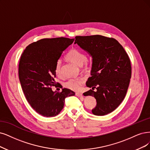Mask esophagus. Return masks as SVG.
<instances>
[{"label": "esophagus", "instance_id": "obj_1", "mask_svg": "<svg viewBox=\"0 0 150 150\" xmlns=\"http://www.w3.org/2000/svg\"><path fill=\"white\" fill-rule=\"evenodd\" d=\"M75 95H76V96H79V97H83V95L81 93H76Z\"/></svg>", "mask_w": 150, "mask_h": 150}]
</instances>
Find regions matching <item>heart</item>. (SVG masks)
<instances>
[{
  "label": "heart",
  "mask_w": 150,
  "mask_h": 150,
  "mask_svg": "<svg viewBox=\"0 0 150 150\" xmlns=\"http://www.w3.org/2000/svg\"><path fill=\"white\" fill-rule=\"evenodd\" d=\"M66 59L76 65L81 66L83 64H85L86 67H88V60H86V55L79 49H71L69 53L67 54ZM60 60H58L55 67V74L57 75H59L60 74ZM83 83L84 79L81 78V77L76 79H70L66 82H65L64 86L70 90L79 91L80 90L81 85Z\"/></svg>",
  "instance_id": "1"
}]
</instances>
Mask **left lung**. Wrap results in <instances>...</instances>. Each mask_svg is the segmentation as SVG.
<instances>
[{"label":"left lung","mask_w":150,"mask_h":150,"mask_svg":"<svg viewBox=\"0 0 150 150\" xmlns=\"http://www.w3.org/2000/svg\"><path fill=\"white\" fill-rule=\"evenodd\" d=\"M74 44L92 57L91 77L86 81L92 90L83 93L94 96L97 101L92 113H110L124 100L128 90L132 73L128 55L117 40L101 35L76 36ZM95 88L96 92L93 91Z\"/></svg>","instance_id":"1"}]
</instances>
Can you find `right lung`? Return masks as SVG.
Wrapping results in <instances>:
<instances>
[{"label":"right lung","instance_id":"obj_1","mask_svg":"<svg viewBox=\"0 0 150 150\" xmlns=\"http://www.w3.org/2000/svg\"><path fill=\"white\" fill-rule=\"evenodd\" d=\"M74 39H42L28 46L21 54L18 75L28 102L36 112L46 117H55L62 110L65 98L74 96L67 88L53 91L56 85L55 67L63 51Z\"/></svg>","mask_w":150,"mask_h":150}]
</instances>
